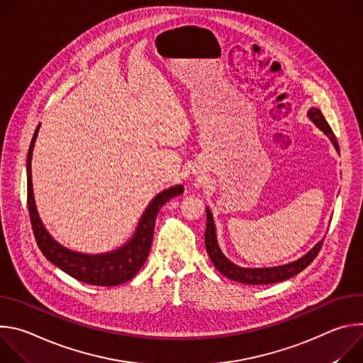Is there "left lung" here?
<instances>
[{
  "instance_id": "8db88e82",
  "label": "left lung",
  "mask_w": 363,
  "mask_h": 363,
  "mask_svg": "<svg viewBox=\"0 0 363 363\" xmlns=\"http://www.w3.org/2000/svg\"><path fill=\"white\" fill-rule=\"evenodd\" d=\"M307 115H308L310 121H312L320 130H323L330 138L332 143L335 145L336 150L339 152L337 139H336L332 128L329 126L328 121L322 115V112L318 108H312L308 111ZM322 245H323V240L319 241L306 255H303L301 258H298V260H296L290 264H284V266H279V267H269V269H242V267H238L234 263H231L228 258L223 254V251L220 250L218 242H217L213 214L210 213V210H206V228H205V248H206V252H208L216 269L223 276H225L230 280L238 281V283L257 284L258 286V284H272V283L284 281V280L298 274L310 263H312L315 258L318 257Z\"/></svg>"
}]
</instances>
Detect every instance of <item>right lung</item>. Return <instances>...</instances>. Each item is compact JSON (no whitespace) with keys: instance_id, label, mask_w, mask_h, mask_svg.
I'll return each instance as SVG.
<instances>
[{"instance_id":"right-lung-1","label":"right lung","mask_w":363,"mask_h":363,"mask_svg":"<svg viewBox=\"0 0 363 363\" xmlns=\"http://www.w3.org/2000/svg\"><path fill=\"white\" fill-rule=\"evenodd\" d=\"M38 129L40 126H37L34 132L27 157V203L31 228L38 248L48 262H51L79 281L91 286L106 287L129 281L142 269L149 255L155 230V220H157L160 210L169 199L184 192L182 185L172 186L152 199L139 221L135 235L122 248L100 255H89L70 251L51 238V235L43 227L35 208L31 182V157Z\"/></svg>"}]
</instances>
